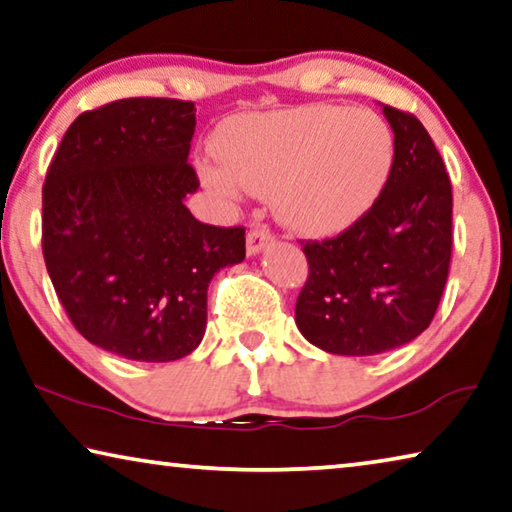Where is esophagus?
<instances>
[{
    "mask_svg": "<svg viewBox=\"0 0 512 512\" xmlns=\"http://www.w3.org/2000/svg\"><path fill=\"white\" fill-rule=\"evenodd\" d=\"M273 243V232L269 230L266 225H255L250 227L248 237H246V248H248V255H257L262 253V250Z\"/></svg>",
    "mask_w": 512,
    "mask_h": 512,
    "instance_id": "obj_1",
    "label": "esophagus"
}]
</instances>
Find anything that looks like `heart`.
<instances>
[{
	"label": "heart",
	"instance_id": "b5f03b06",
	"mask_svg": "<svg viewBox=\"0 0 512 512\" xmlns=\"http://www.w3.org/2000/svg\"><path fill=\"white\" fill-rule=\"evenodd\" d=\"M218 164L200 173L214 191L269 196L289 227L335 234L369 212L394 164V134L371 109L335 104L250 113L216 134Z\"/></svg>",
	"mask_w": 512,
	"mask_h": 512
}]
</instances>
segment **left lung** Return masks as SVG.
Segmentation results:
<instances>
[{
	"label": "left lung",
	"instance_id": "8db88e82",
	"mask_svg": "<svg viewBox=\"0 0 512 512\" xmlns=\"http://www.w3.org/2000/svg\"><path fill=\"white\" fill-rule=\"evenodd\" d=\"M394 164L371 209L337 237L300 241L307 280L296 323L337 355H376L431 326L451 266L453 193L426 127L385 104Z\"/></svg>",
	"mask_w": 512,
	"mask_h": 512
}]
</instances>
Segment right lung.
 Here are the masks:
<instances>
[{"mask_svg": "<svg viewBox=\"0 0 512 512\" xmlns=\"http://www.w3.org/2000/svg\"><path fill=\"white\" fill-rule=\"evenodd\" d=\"M196 107L125 97L79 113L43 184V257L59 303L88 342L136 362L200 344L207 287L246 257V227L200 223L189 161Z\"/></svg>", "mask_w": 512, "mask_h": 512, "instance_id": "add662e5", "label": "right lung"}]
</instances>
